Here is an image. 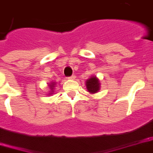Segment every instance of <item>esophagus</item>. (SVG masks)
<instances>
[{
    "mask_svg": "<svg viewBox=\"0 0 153 153\" xmlns=\"http://www.w3.org/2000/svg\"><path fill=\"white\" fill-rule=\"evenodd\" d=\"M75 78H76V76H75V75L71 76H70V77H68V79H70V80H73V79Z\"/></svg>",
    "mask_w": 153,
    "mask_h": 153,
    "instance_id": "esophagus-1",
    "label": "esophagus"
}]
</instances>
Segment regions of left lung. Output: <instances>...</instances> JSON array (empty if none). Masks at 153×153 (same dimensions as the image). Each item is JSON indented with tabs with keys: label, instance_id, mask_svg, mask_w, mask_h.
I'll return each instance as SVG.
<instances>
[{
	"label": "left lung",
	"instance_id": "obj_1",
	"mask_svg": "<svg viewBox=\"0 0 153 153\" xmlns=\"http://www.w3.org/2000/svg\"><path fill=\"white\" fill-rule=\"evenodd\" d=\"M86 87H87V91L90 92L91 94L97 93L100 91L101 88V82L96 76H91L90 78L86 81Z\"/></svg>",
	"mask_w": 153,
	"mask_h": 153
}]
</instances>
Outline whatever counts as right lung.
<instances>
[{
  "label": "right lung",
  "instance_id": "add662e5",
  "mask_svg": "<svg viewBox=\"0 0 153 153\" xmlns=\"http://www.w3.org/2000/svg\"><path fill=\"white\" fill-rule=\"evenodd\" d=\"M56 85V82H51L48 83V87H49V89H50V91H48V95H50L51 96V95L53 94Z\"/></svg>",
  "mask_w": 153,
  "mask_h": 153
}]
</instances>
